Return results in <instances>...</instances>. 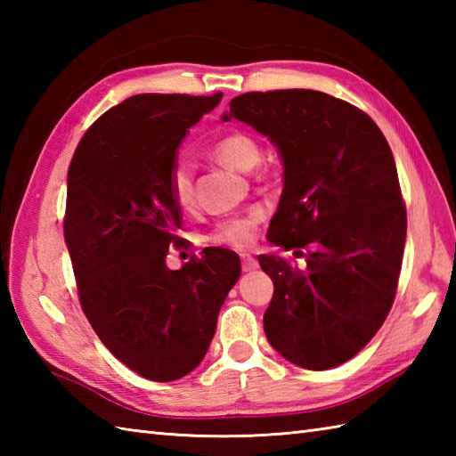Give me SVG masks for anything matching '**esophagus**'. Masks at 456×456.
Returning a JSON list of instances; mask_svg holds the SVG:
<instances>
[{"label":"esophagus","mask_w":456,"mask_h":456,"mask_svg":"<svg viewBox=\"0 0 456 456\" xmlns=\"http://www.w3.org/2000/svg\"><path fill=\"white\" fill-rule=\"evenodd\" d=\"M240 265H243L245 273H253V270L258 268V260L250 255H240Z\"/></svg>","instance_id":"esophagus-1"}]
</instances>
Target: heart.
Instances as JSON below:
<instances>
[{
	"mask_svg": "<svg viewBox=\"0 0 456 456\" xmlns=\"http://www.w3.org/2000/svg\"><path fill=\"white\" fill-rule=\"evenodd\" d=\"M209 154L223 167H227L235 172H250L263 159V149L260 142L253 134L240 129H233L211 144ZM168 190L172 200L180 208H190L193 198L191 186V168L186 160H178L174 164L168 174ZM265 213L260 208L248 209L247 213L229 221H223L208 235L209 243L216 245H229V247H247L253 239L255 229L263 221Z\"/></svg>",
	"mask_w": 456,
	"mask_h": 456,
	"instance_id": "1",
	"label": "heart"
}]
</instances>
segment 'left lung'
I'll return each instance as SVG.
<instances>
[{"label": "left lung", "mask_w": 456, "mask_h": 456, "mask_svg": "<svg viewBox=\"0 0 456 456\" xmlns=\"http://www.w3.org/2000/svg\"><path fill=\"white\" fill-rule=\"evenodd\" d=\"M221 119L278 149L284 188L268 243L304 258L258 256L274 282L268 343L307 370L346 362L382 327L402 268L408 219L388 141L366 113L315 90L237 95Z\"/></svg>", "instance_id": "obj_1"}]
</instances>
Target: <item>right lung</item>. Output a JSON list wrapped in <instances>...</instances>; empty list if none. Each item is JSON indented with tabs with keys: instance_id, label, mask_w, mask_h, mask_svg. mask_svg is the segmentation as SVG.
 <instances>
[{
	"instance_id": "obj_1",
	"label": "right lung",
	"mask_w": 456,
	"mask_h": 456,
	"mask_svg": "<svg viewBox=\"0 0 456 456\" xmlns=\"http://www.w3.org/2000/svg\"><path fill=\"white\" fill-rule=\"evenodd\" d=\"M221 98L133 95L86 131L68 168L64 240L84 314L113 356L154 382L201 362L240 276L239 256L219 247L167 266L182 225L168 174L188 129Z\"/></svg>"
}]
</instances>
